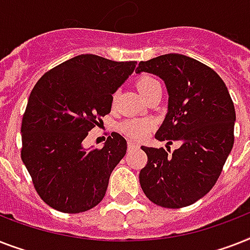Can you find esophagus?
Instances as JSON below:
<instances>
[{
	"instance_id": "esophagus-1",
	"label": "esophagus",
	"mask_w": 250,
	"mask_h": 250,
	"mask_svg": "<svg viewBox=\"0 0 250 250\" xmlns=\"http://www.w3.org/2000/svg\"><path fill=\"white\" fill-rule=\"evenodd\" d=\"M138 147H139V145H138V143H135V142H133V141L127 142V149H129V151L133 148H138Z\"/></svg>"
}]
</instances>
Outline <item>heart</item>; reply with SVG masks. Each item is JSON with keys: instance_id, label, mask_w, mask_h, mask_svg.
<instances>
[{"instance_id": "1", "label": "heart", "mask_w": 250, "mask_h": 250, "mask_svg": "<svg viewBox=\"0 0 250 250\" xmlns=\"http://www.w3.org/2000/svg\"><path fill=\"white\" fill-rule=\"evenodd\" d=\"M135 86H137L138 91L143 95L145 99H147L151 94L155 93L156 90L161 89L159 81H157L155 77H152V76H149V75L141 76V77L135 81ZM116 98H117V94L115 93L112 95V99H111L112 105H115ZM152 127H153L152 120L126 119L120 124L119 129L123 134L133 138V139H142V138H145L146 135L148 134L149 131L152 130Z\"/></svg>"}]
</instances>
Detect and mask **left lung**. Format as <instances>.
<instances>
[{
	"label": "left lung",
	"instance_id": "8db88e82",
	"mask_svg": "<svg viewBox=\"0 0 250 250\" xmlns=\"http://www.w3.org/2000/svg\"><path fill=\"white\" fill-rule=\"evenodd\" d=\"M143 71L161 77L169 93L167 117L155 137L181 147L169 155L142 146L147 164L139 183L153 204L188 207L213 188L232 149L233 102L218 73L193 58L165 54L139 62L135 72Z\"/></svg>",
	"mask_w": 250,
	"mask_h": 250
}]
</instances>
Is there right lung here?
<instances>
[{
	"label": "right lung",
	"mask_w": 250,
	"mask_h": 250,
	"mask_svg": "<svg viewBox=\"0 0 250 250\" xmlns=\"http://www.w3.org/2000/svg\"><path fill=\"white\" fill-rule=\"evenodd\" d=\"M135 64L83 54L46 72L32 89L21 156L39 196L55 210L83 213L104 197L126 141L111 133L103 148L91 149L83 148V141L111 112L112 94Z\"/></svg>",
	"instance_id": "1"
}]
</instances>
